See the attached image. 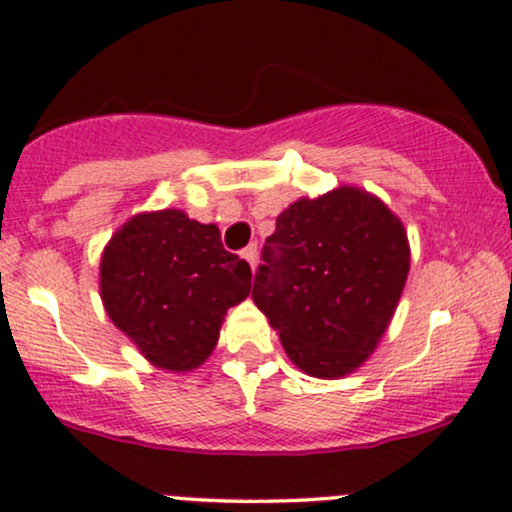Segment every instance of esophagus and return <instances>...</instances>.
I'll return each instance as SVG.
<instances>
[{"label": "esophagus", "instance_id": "esophagus-1", "mask_svg": "<svg viewBox=\"0 0 512 512\" xmlns=\"http://www.w3.org/2000/svg\"><path fill=\"white\" fill-rule=\"evenodd\" d=\"M241 258H246V263H249L251 268H256V261H258V249H256V244L246 246V249L241 251Z\"/></svg>", "mask_w": 512, "mask_h": 512}]
</instances>
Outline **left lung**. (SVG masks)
I'll return each mask as SVG.
<instances>
[{
	"label": "left lung",
	"mask_w": 512,
	"mask_h": 512,
	"mask_svg": "<svg viewBox=\"0 0 512 512\" xmlns=\"http://www.w3.org/2000/svg\"><path fill=\"white\" fill-rule=\"evenodd\" d=\"M408 268L400 219L368 192L339 188L280 214L251 298L295 366L339 378L376 349Z\"/></svg>",
	"instance_id": "left-lung-1"
}]
</instances>
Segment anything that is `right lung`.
Returning <instances> with one entry per match:
<instances>
[{"label":"right lung","instance_id":"add662e5","mask_svg":"<svg viewBox=\"0 0 512 512\" xmlns=\"http://www.w3.org/2000/svg\"><path fill=\"white\" fill-rule=\"evenodd\" d=\"M109 320L153 366L190 371L212 354L224 315L251 290V266L222 246L214 224L180 210L129 219L104 249Z\"/></svg>","mask_w":512,"mask_h":512}]
</instances>
